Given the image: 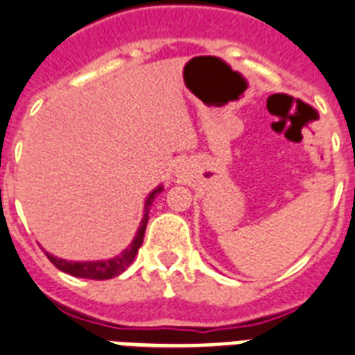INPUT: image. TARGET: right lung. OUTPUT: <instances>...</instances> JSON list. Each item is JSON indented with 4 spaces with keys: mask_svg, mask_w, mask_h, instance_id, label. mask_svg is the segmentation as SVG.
Here are the masks:
<instances>
[{
    "mask_svg": "<svg viewBox=\"0 0 355 355\" xmlns=\"http://www.w3.org/2000/svg\"><path fill=\"white\" fill-rule=\"evenodd\" d=\"M162 191V186H159L155 191L150 193L148 196V200H146L144 205V218L141 220V225H139V231H137L135 238H133V242L124 249L119 256L112 258V260H101V261H67L61 260V258H55V256L49 254L46 252V258L52 261L59 270L62 272L71 274V276H76V278H88V279H110L119 276L121 272L130 267V263L135 258L137 251H139V247L142 243V238H144V231H146V223H148V214H150V207L153 204L155 196L159 195Z\"/></svg>",
    "mask_w": 355,
    "mask_h": 355,
    "instance_id": "1",
    "label": "right lung"
}]
</instances>
